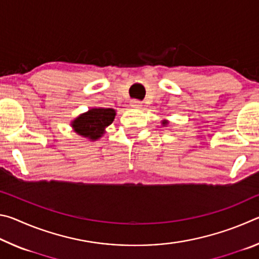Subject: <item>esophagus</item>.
Masks as SVG:
<instances>
[{"instance_id": "esophagus-1", "label": "esophagus", "mask_w": 259, "mask_h": 259, "mask_svg": "<svg viewBox=\"0 0 259 259\" xmlns=\"http://www.w3.org/2000/svg\"><path fill=\"white\" fill-rule=\"evenodd\" d=\"M130 105H131V107H134V108H140L142 107V102H139V100H137V99H133L131 100Z\"/></svg>"}]
</instances>
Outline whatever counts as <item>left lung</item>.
Masks as SVG:
<instances>
[{
	"label": "left lung",
	"mask_w": 259,
	"mask_h": 259,
	"mask_svg": "<svg viewBox=\"0 0 259 259\" xmlns=\"http://www.w3.org/2000/svg\"><path fill=\"white\" fill-rule=\"evenodd\" d=\"M169 123V121L168 120H162V125L163 126H166V124Z\"/></svg>",
	"instance_id": "left-lung-1"
}]
</instances>
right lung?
<instances>
[{
	"label": "right lung",
	"mask_w": 259,
	"mask_h": 259,
	"mask_svg": "<svg viewBox=\"0 0 259 259\" xmlns=\"http://www.w3.org/2000/svg\"><path fill=\"white\" fill-rule=\"evenodd\" d=\"M116 112L113 108L93 107L85 113H82L72 122V129L81 137L95 142L103 137L106 128L115 119Z\"/></svg>",
	"instance_id": "right-lung-1"
}]
</instances>
